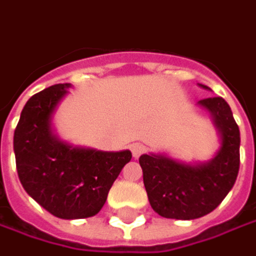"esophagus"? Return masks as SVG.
<instances>
[{
  "mask_svg": "<svg viewBox=\"0 0 256 256\" xmlns=\"http://www.w3.org/2000/svg\"><path fill=\"white\" fill-rule=\"evenodd\" d=\"M131 152H132V156L135 158H138L144 152H145V146L142 145V144H132L131 145Z\"/></svg>",
  "mask_w": 256,
  "mask_h": 256,
  "instance_id": "esophagus-1",
  "label": "esophagus"
}]
</instances>
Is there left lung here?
I'll return each instance as SVG.
<instances>
[{"instance_id": "left-lung-1", "label": "left lung", "mask_w": 256, "mask_h": 256, "mask_svg": "<svg viewBox=\"0 0 256 256\" xmlns=\"http://www.w3.org/2000/svg\"><path fill=\"white\" fill-rule=\"evenodd\" d=\"M199 104L212 112L222 134V148L205 164H180L172 158L142 154L139 164L154 212L167 219L192 220L214 210L230 192L240 168V130L223 98H208Z\"/></svg>"}]
</instances>
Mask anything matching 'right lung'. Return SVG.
<instances>
[{"instance_id":"obj_1","label":"right lung","mask_w":256,"mask_h":256,"mask_svg":"<svg viewBox=\"0 0 256 256\" xmlns=\"http://www.w3.org/2000/svg\"><path fill=\"white\" fill-rule=\"evenodd\" d=\"M70 84H52L24 104L14 134L18 177L24 191L60 219L94 216L132 154L78 149L52 136L50 117Z\"/></svg>"}]
</instances>
